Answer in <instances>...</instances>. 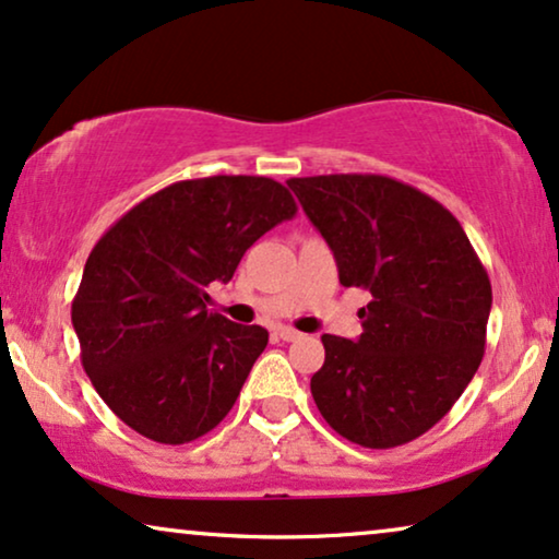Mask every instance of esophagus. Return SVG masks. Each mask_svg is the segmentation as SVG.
<instances>
[{"label": "esophagus", "mask_w": 559, "mask_h": 559, "mask_svg": "<svg viewBox=\"0 0 559 559\" xmlns=\"http://www.w3.org/2000/svg\"><path fill=\"white\" fill-rule=\"evenodd\" d=\"M274 336H280L282 342H297L302 333H297L295 329H287V325H277V329H274Z\"/></svg>", "instance_id": "1"}]
</instances>
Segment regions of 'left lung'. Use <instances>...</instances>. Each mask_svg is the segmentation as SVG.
<instances>
[{
	"instance_id": "obj_1",
	"label": "left lung",
	"mask_w": 559,
	"mask_h": 559,
	"mask_svg": "<svg viewBox=\"0 0 559 559\" xmlns=\"http://www.w3.org/2000/svg\"><path fill=\"white\" fill-rule=\"evenodd\" d=\"M338 282L372 295L359 338L323 333L310 393L333 431L369 449L408 444L447 416L485 352L492 289L460 221L380 174L293 177Z\"/></svg>"
}]
</instances>
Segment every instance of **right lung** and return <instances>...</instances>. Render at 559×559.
<instances>
[{"label": "right lung", "mask_w": 559, "mask_h": 559, "mask_svg": "<svg viewBox=\"0 0 559 559\" xmlns=\"http://www.w3.org/2000/svg\"><path fill=\"white\" fill-rule=\"evenodd\" d=\"M295 213L274 179L221 174L164 187L99 238L71 323L84 372L122 424L187 444L228 416L270 333L207 310V287Z\"/></svg>", "instance_id": "obj_1"}]
</instances>
